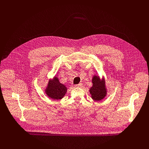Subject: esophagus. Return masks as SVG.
Wrapping results in <instances>:
<instances>
[{
  "instance_id": "34e87169",
  "label": "esophagus",
  "mask_w": 149,
  "mask_h": 149,
  "mask_svg": "<svg viewBox=\"0 0 149 149\" xmlns=\"http://www.w3.org/2000/svg\"><path fill=\"white\" fill-rule=\"evenodd\" d=\"M82 86V84L81 83H79V84H75L74 85V87H75V88L80 87V86Z\"/></svg>"
}]
</instances>
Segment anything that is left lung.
Returning a JSON list of instances; mask_svg holds the SVG:
<instances>
[{"instance_id":"obj_1","label":"left lung","mask_w":149,"mask_h":149,"mask_svg":"<svg viewBox=\"0 0 149 149\" xmlns=\"http://www.w3.org/2000/svg\"><path fill=\"white\" fill-rule=\"evenodd\" d=\"M92 86L89 89L92 98L95 101L103 100L107 95L105 80L104 79H100L99 76L94 75L92 80Z\"/></svg>"}]
</instances>
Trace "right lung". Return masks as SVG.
I'll return each instance as SVG.
<instances>
[{
	"label": "right lung",
	"mask_w": 149,
	"mask_h": 149,
	"mask_svg": "<svg viewBox=\"0 0 149 149\" xmlns=\"http://www.w3.org/2000/svg\"><path fill=\"white\" fill-rule=\"evenodd\" d=\"M45 91L49 98L53 100H60L65 95L67 88L60 83L57 77H54L52 80H49Z\"/></svg>",
	"instance_id": "right-lung-1"
}]
</instances>
